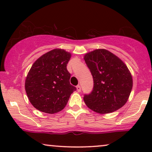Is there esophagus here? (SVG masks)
<instances>
[{
	"mask_svg": "<svg viewBox=\"0 0 152 152\" xmlns=\"http://www.w3.org/2000/svg\"><path fill=\"white\" fill-rule=\"evenodd\" d=\"M76 88H77V91L78 92H81V86H80V85H78V86H77Z\"/></svg>",
	"mask_w": 152,
	"mask_h": 152,
	"instance_id": "1",
	"label": "esophagus"
}]
</instances>
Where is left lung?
Segmentation results:
<instances>
[{"label":"left lung","instance_id":"1","mask_svg":"<svg viewBox=\"0 0 152 152\" xmlns=\"http://www.w3.org/2000/svg\"><path fill=\"white\" fill-rule=\"evenodd\" d=\"M93 77V90L84 102L96 113L106 114L123 107L133 87L132 75L119 57L106 49H96L84 56Z\"/></svg>","mask_w":152,"mask_h":152}]
</instances>
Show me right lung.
Instances as JSON below:
<instances>
[{
  "label": "right lung",
  "instance_id": "obj_1",
  "mask_svg": "<svg viewBox=\"0 0 152 152\" xmlns=\"http://www.w3.org/2000/svg\"><path fill=\"white\" fill-rule=\"evenodd\" d=\"M71 53L55 48L32 64L27 75L25 88L30 103L39 111L53 114L61 111L76 88L70 84L67 64Z\"/></svg>",
  "mask_w": 152,
  "mask_h": 152
}]
</instances>
